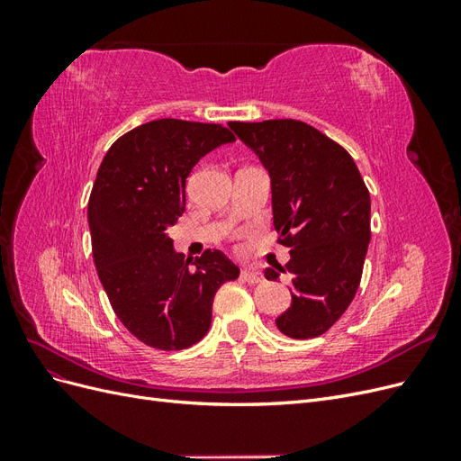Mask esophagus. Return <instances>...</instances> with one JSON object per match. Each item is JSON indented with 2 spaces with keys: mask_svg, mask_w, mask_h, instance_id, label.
<instances>
[{
  "mask_svg": "<svg viewBox=\"0 0 461 461\" xmlns=\"http://www.w3.org/2000/svg\"><path fill=\"white\" fill-rule=\"evenodd\" d=\"M242 278H244V281H248V283L258 285V283L263 281V275L259 271H254V269H244L242 271Z\"/></svg>",
  "mask_w": 461,
  "mask_h": 461,
  "instance_id": "34e87169",
  "label": "esophagus"
}]
</instances>
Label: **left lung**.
Returning <instances> with one entry per match:
<instances>
[{
  "label": "left lung",
  "mask_w": 461,
  "mask_h": 461,
  "mask_svg": "<svg viewBox=\"0 0 461 461\" xmlns=\"http://www.w3.org/2000/svg\"><path fill=\"white\" fill-rule=\"evenodd\" d=\"M269 171L273 225L290 261L265 278L292 281L290 308L275 319L290 339H315L352 303L371 240V198L342 146L294 119L229 122Z\"/></svg>",
  "instance_id": "obj_1"
}]
</instances>
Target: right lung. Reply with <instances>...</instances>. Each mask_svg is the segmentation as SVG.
I'll return each mask as SVG.
<instances>
[{"label":"right lung","instance_id":"add662e5","mask_svg":"<svg viewBox=\"0 0 461 461\" xmlns=\"http://www.w3.org/2000/svg\"><path fill=\"white\" fill-rule=\"evenodd\" d=\"M234 140L221 124L158 119L122 134L97 169L88 202L97 276L121 323L158 350L200 342L217 288L240 275L221 249L185 259L169 236L194 165Z\"/></svg>","mask_w":461,"mask_h":461}]
</instances>
